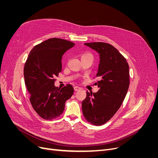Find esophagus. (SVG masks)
I'll use <instances>...</instances> for the list:
<instances>
[{
  "label": "esophagus",
  "instance_id": "esophagus-1",
  "mask_svg": "<svg viewBox=\"0 0 158 158\" xmlns=\"http://www.w3.org/2000/svg\"><path fill=\"white\" fill-rule=\"evenodd\" d=\"M73 89H74V90L76 92V91H79V90L81 89V87H79V86H75V87L73 88Z\"/></svg>",
  "mask_w": 158,
  "mask_h": 158
}]
</instances>
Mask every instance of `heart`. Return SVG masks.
Wrapping results in <instances>:
<instances>
[{"mask_svg":"<svg viewBox=\"0 0 158 158\" xmlns=\"http://www.w3.org/2000/svg\"><path fill=\"white\" fill-rule=\"evenodd\" d=\"M88 55H90V54H83L82 56V57H83V56H88Z\"/></svg>","mask_w":158,"mask_h":158,"instance_id":"b5f03b06","label":"heart"}]
</instances>
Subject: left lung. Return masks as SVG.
Returning <instances> with one entry per match:
<instances>
[{"label":"left lung","instance_id":"obj_1","mask_svg":"<svg viewBox=\"0 0 158 158\" xmlns=\"http://www.w3.org/2000/svg\"><path fill=\"white\" fill-rule=\"evenodd\" d=\"M85 45L100 56L95 83L100 88L97 92H86L82 102L85 119L94 126H102L109 121L121 106L129 86V64L113 45L104 42L86 43Z\"/></svg>","mask_w":158,"mask_h":158}]
</instances>
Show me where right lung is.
I'll list each match as a JSON object with an SVG mask.
<instances>
[{
  "label": "right lung",
  "mask_w": 158,
  "mask_h": 158,
  "mask_svg": "<svg viewBox=\"0 0 158 158\" xmlns=\"http://www.w3.org/2000/svg\"><path fill=\"white\" fill-rule=\"evenodd\" d=\"M68 40L53 38L34 47L25 63L23 76L33 109L45 120H52L63 113L65 102L73 94L67 85L54 86L55 77L61 72L64 53L74 46Z\"/></svg>",
  "instance_id": "right-lung-1"
}]
</instances>
